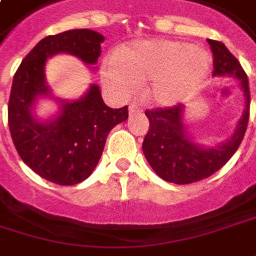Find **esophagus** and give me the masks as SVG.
Segmentation results:
<instances>
[{"mask_svg": "<svg viewBox=\"0 0 256 256\" xmlns=\"http://www.w3.org/2000/svg\"><path fill=\"white\" fill-rule=\"evenodd\" d=\"M140 112H141V108H140L136 104H131V105H130V114H131V115L140 114Z\"/></svg>", "mask_w": 256, "mask_h": 256, "instance_id": "obj_1", "label": "esophagus"}]
</instances>
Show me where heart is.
Masks as SVG:
<instances>
[{
  "instance_id": "1",
  "label": "heart",
  "mask_w": 256,
  "mask_h": 256,
  "mask_svg": "<svg viewBox=\"0 0 256 256\" xmlns=\"http://www.w3.org/2000/svg\"><path fill=\"white\" fill-rule=\"evenodd\" d=\"M209 70L203 50L174 40H141L114 50L102 64V79L116 95L130 96L150 80L147 96L174 105L196 89Z\"/></svg>"
}]
</instances>
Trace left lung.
Returning <instances> with one entry per match:
<instances>
[{
	"label": "left lung",
	"instance_id": "8db88e82",
	"mask_svg": "<svg viewBox=\"0 0 256 256\" xmlns=\"http://www.w3.org/2000/svg\"><path fill=\"white\" fill-rule=\"evenodd\" d=\"M208 43L213 52V76H236L242 84L246 109L229 141L213 148L198 147L187 138L182 122V104L147 109L150 130L142 142V151L152 170L168 183L188 184L210 177L236 152L248 128L250 92L246 73L224 43L216 40H208Z\"/></svg>",
	"mask_w": 256,
	"mask_h": 256
}]
</instances>
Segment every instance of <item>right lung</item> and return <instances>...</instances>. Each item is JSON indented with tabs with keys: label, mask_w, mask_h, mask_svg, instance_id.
Instances as JSON below:
<instances>
[{
	"label": "right lung",
	"mask_w": 256,
	"mask_h": 256,
	"mask_svg": "<svg viewBox=\"0 0 256 256\" xmlns=\"http://www.w3.org/2000/svg\"><path fill=\"white\" fill-rule=\"evenodd\" d=\"M104 40L102 34L88 28L47 36L24 58L14 74L8 100L12 142L21 160L52 183L73 186L86 180L102 156L109 131L128 118V106H106L96 84L82 99L63 104L54 121L42 124L32 115L36 98L48 92L44 79L47 58L69 53L95 64Z\"/></svg>",
	"instance_id": "add662e5"
}]
</instances>
